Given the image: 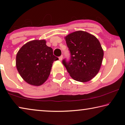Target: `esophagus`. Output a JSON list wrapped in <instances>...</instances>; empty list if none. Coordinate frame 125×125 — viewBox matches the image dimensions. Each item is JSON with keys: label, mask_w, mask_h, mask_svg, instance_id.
Returning a JSON list of instances; mask_svg holds the SVG:
<instances>
[{"label": "esophagus", "mask_w": 125, "mask_h": 125, "mask_svg": "<svg viewBox=\"0 0 125 125\" xmlns=\"http://www.w3.org/2000/svg\"><path fill=\"white\" fill-rule=\"evenodd\" d=\"M62 60H63V56H61L60 57H59V60L61 61Z\"/></svg>", "instance_id": "1"}]
</instances>
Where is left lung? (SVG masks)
Listing matches in <instances>:
<instances>
[{"label":"left lung","instance_id":"obj_1","mask_svg":"<svg viewBox=\"0 0 125 125\" xmlns=\"http://www.w3.org/2000/svg\"><path fill=\"white\" fill-rule=\"evenodd\" d=\"M71 52V60L62 63L74 80L86 82L95 77L100 69L104 51L98 39L90 33L77 31L64 37Z\"/></svg>","mask_w":125,"mask_h":125}]
</instances>
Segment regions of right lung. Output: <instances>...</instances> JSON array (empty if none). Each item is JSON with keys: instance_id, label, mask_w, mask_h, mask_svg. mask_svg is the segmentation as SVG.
<instances>
[{"instance_id": "1", "label": "right lung", "mask_w": 125, "mask_h": 125, "mask_svg": "<svg viewBox=\"0 0 125 125\" xmlns=\"http://www.w3.org/2000/svg\"><path fill=\"white\" fill-rule=\"evenodd\" d=\"M45 40H32L23 45L17 53L16 66L22 78L34 86L43 84L50 74L52 64L58 60Z\"/></svg>"}]
</instances>
